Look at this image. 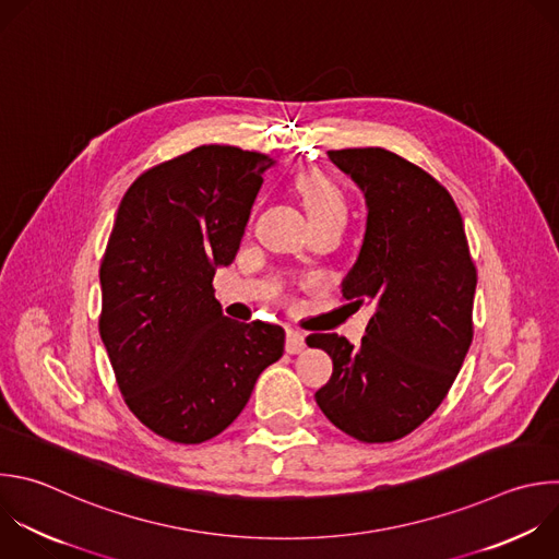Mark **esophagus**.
<instances>
[{
    "instance_id": "obj_1",
    "label": "esophagus",
    "mask_w": 559,
    "mask_h": 559,
    "mask_svg": "<svg viewBox=\"0 0 559 559\" xmlns=\"http://www.w3.org/2000/svg\"><path fill=\"white\" fill-rule=\"evenodd\" d=\"M305 346H307V344H305V335H302L300 331L289 329V331H287V340H285V350L292 353V355H296V353H302Z\"/></svg>"
}]
</instances>
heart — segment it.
Here are the masks:
<instances>
[{"label":"heart","instance_id":"heart-1","mask_svg":"<svg viewBox=\"0 0 559 559\" xmlns=\"http://www.w3.org/2000/svg\"><path fill=\"white\" fill-rule=\"evenodd\" d=\"M298 193L313 224L331 217H346L344 195L324 173L305 170L298 177Z\"/></svg>","mask_w":559,"mask_h":559}]
</instances>
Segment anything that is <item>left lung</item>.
<instances>
[{
	"label": "left lung",
	"instance_id": "8db88e82",
	"mask_svg": "<svg viewBox=\"0 0 559 559\" xmlns=\"http://www.w3.org/2000/svg\"><path fill=\"white\" fill-rule=\"evenodd\" d=\"M329 157L368 206L342 296L378 311L357 346L337 333L307 337L333 359L316 404L348 437L389 443L417 430L459 376L474 337L476 265L452 195L421 166L380 146Z\"/></svg>",
	"mask_w": 559,
	"mask_h": 559
}]
</instances>
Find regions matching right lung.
<instances>
[{"label":"right lung","mask_w":559,"mask_h":559,"mask_svg":"<svg viewBox=\"0 0 559 559\" xmlns=\"http://www.w3.org/2000/svg\"><path fill=\"white\" fill-rule=\"evenodd\" d=\"M274 159L202 144L129 186L100 259L98 331L129 411L175 443H204L246 408L285 331L237 322L215 298V270L241 243Z\"/></svg>","instance_id":"obj_1"}]
</instances>
